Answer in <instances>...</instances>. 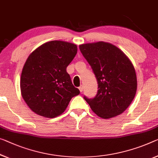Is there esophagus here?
Instances as JSON below:
<instances>
[{"mask_svg": "<svg viewBox=\"0 0 158 158\" xmlns=\"http://www.w3.org/2000/svg\"><path fill=\"white\" fill-rule=\"evenodd\" d=\"M79 89H80V91H81V93H82V91H83V85H82L79 87Z\"/></svg>", "mask_w": 158, "mask_h": 158, "instance_id": "1", "label": "esophagus"}]
</instances>
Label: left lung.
Here are the masks:
<instances>
[{
  "label": "left lung",
  "instance_id": "obj_1",
  "mask_svg": "<svg viewBox=\"0 0 158 158\" xmlns=\"http://www.w3.org/2000/svg\"><path fill=\"white\" fill-rule=\"evenodd\" d=\"M95 75L98 90L94 98L84 99L102 118L122 114L134 99L137 89L135 69L122 51L110 43L98 42L79 46Z\"/></svg>",
  "mask_w": 158,
  "mask_h": 158
}]
</instances>
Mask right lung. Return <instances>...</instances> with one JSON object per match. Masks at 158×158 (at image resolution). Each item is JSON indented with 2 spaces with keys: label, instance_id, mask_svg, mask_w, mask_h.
Masks as SVG:
<instances>
[{
  "label": "right lung",
  "instance_id": "1",
  "mask_svg": "<svg viewBox=\"0 0 158 158\" xmlns=\"http://www.w3.org/2000/svg\"><path fill=\"white\" fill-rule=\"evenodd\" d=\"M77 51L74 44L51 41L29 56L22 71L20 89L26 104L37 114L58 116L80 94L66 71Z\"/></svg>",
  "mask_w": 158,
  "mask_h": 158
}]
</instances>
